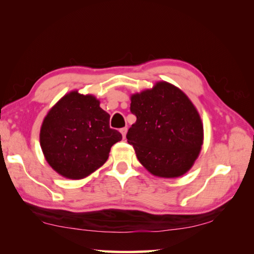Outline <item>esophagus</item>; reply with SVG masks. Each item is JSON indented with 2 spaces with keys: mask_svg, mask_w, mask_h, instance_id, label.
Returning a JSON list of instances; mask_svg holds the SVG:
<instances>
[{
  "mask_svg": "<svg viewBox=\"0 0 254 254\" xmlns=\"http://www.w3.org/2000/svg\"><path fill=\"white\" fill-rule=\"evenodd\" d=\"M120 132H122V135H123V137L125 138V137H126V134H127V127L122 128V129H120Z\"/></svg>",
  "mask_w": 254,
  "mask_h": 254,
  "instance_id": "esophagus-1",
  "label": "esophagus"
}]
</instances>
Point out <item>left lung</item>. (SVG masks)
Instances as JSON below:
<instances>
[{"label": "left lung", "instance_id": "obj_1", "mask_svg": "<svg viewBox=\"0 0 254 254\" xmlns=\"http://www.w3.org/2000/svg\"><path fill=\"white\" fill-rule=\"evenodd\" d=\"M130 100L137 119L126 137L141 165L158 177L184 175L203 144V124L192 101L165 81L135 93Z\"/></svg>", "mask_w": 254, "mask_h": 254}]
</instances>
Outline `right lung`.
<instances>
[{
  "label": "right lung",
  "instance_id": "add662e5",
  "mask_svg": "<svg viewBox=\"0 0 254 254\" xmlns=\"http://www.w3.org/2000/svg\"><path fill=\"white\" fill-rule=\"evenodd\" d=\"M91 95L66 93L52 107L40 130L47 162L60 175L83 179L104 165L111 146L122 140L109 127L110 116Z\"/></svg>",
  "mask_w": 254,
  "mask_h": 254
}]
</instances>
